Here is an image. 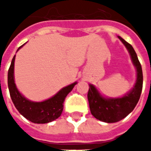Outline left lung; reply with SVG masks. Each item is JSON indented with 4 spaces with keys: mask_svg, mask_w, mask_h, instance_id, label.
<instances>
[{
    "mask_svg": "<svg viewBox=\"0 0 151 151\" xmlns=\"http://www.w3.org/2000/svg\"><path fill=\"white\" fill-rule=\"evenodd\" d=\"M124 44L130 55L131 60L136 69V81L134 87L121 97H104L95 86L89 84L87 98L91 114L96 119L105 123H116L127 117L134 110L139 100L143 87V73L141 65L132 45L124 38L118 37Z\"/></svg>",
    "mask_w": 151,
    "mask_h": 151,
    "instance_id": "obj_1",
    "label": "left lung"
}]
</instances>
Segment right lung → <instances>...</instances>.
Returning <instances> with one entry per match:
<instances>
[{
	"mask_svg": "<svg viewBox=\"0 0 151 151\" xmlns=\"http://www.w3.org/2000/svg\"><path fill=\"white\" fill-rule=\"evenodd\" d=\"M24 45V44H23ZM18 48L17 51L23 46ZM14 55L8 70L7 83L10 96L17 111L27 120L34 124H47L57 119L63 112V103L66 96L72 91L77 82L63 87L55 96L43 101H32L27 99L17 88L14 80Z\"/></svg>",
	"mask_w": 151,
	"mask_h": 151,
	"instance_id": "add662e5",
	"label": "right lung"
}]
</instances>
